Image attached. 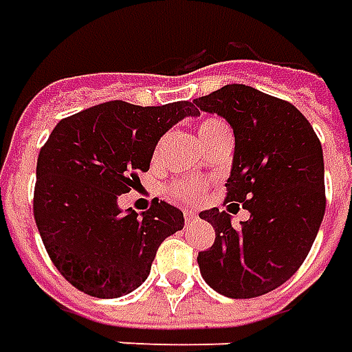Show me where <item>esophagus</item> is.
<instances>
[{"label": "esophagus", "instance_id": "obj_1", "mask_svg": "<svg viewBox=\"0 0 352 352\" xmlns=\"http://www.w3.org/2000/svg\"><path fill=\"white\" fill-rule=\"evenodd\" d=\"M184 219H186V225H192V223L197 221V217H195L193 211H184Z\"/></svg>", "mask_w": 352, "mask_h": 352}]
</instances>
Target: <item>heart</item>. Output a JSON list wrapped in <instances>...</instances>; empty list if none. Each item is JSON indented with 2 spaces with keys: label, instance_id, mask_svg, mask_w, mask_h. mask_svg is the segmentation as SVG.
I'll return each mask as SVG.
<instances>
[{
  "label": "heart",
  "instance_id": "heart-1",
  "mask_svg": "<svg viewBox=\"0 0 352 352\" xmlns=\"http://www.w3.org/2000/svg\"><path fill=\"white\" fill-rule=\"evenodd\" d=\"M221 131H228V127L223 120L219 118H205L204 122L197 126V138L204 143L209 138H213ZM155 159H157V153H155ZM170 195L174 199H180V201H197L201 197V193L205 192V184L201 180H178L176 184L170 186Z\"/></svg>",
  "mask_w": 352,
  "mask_h": 352
}]
</instances>
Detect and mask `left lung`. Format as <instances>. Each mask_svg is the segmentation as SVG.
Returning a JSON list of instances; mask_svg holds the SVG:
<instances>
[{"instance_id":"obj_1","label":"left lung","mask_w":352,"mask_h":352,"mask_svg":"<svg viewBox=\"0 0 352 352\" xmlns=\"http://www.w3.org/2000/svg\"><path fill=\"white\" fill-rule=\"evenodd\" d=\"M193 104L232 127L226 201L250 211L240 226L217 207L199 213L214 228L201 277L228 298L267 294L298 271L324 221L322 143L298 108L254 87L225 85Z\"/></svg>"}]
</instances>
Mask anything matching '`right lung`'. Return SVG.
<instances>
[{"label": "right lung", "instance_id": "add662e5", "mask_svg": "<svg viewBox=\"0 0 352 352\" xmlns=\"http://www.w3.org/2000/svg\"><path fill=\"white\" fill-rule=\"evenodd\" d=\"M192 102L135 106L112 100L61 120L40 148L34 221L50 259L75 289L120 298L143 285L164 238L184 228L178 207L155 199L138 214L118 197L147 172L160 138Z\"/></svg>", "mask_w": 352, "mask_h": 352}]
</instances>
